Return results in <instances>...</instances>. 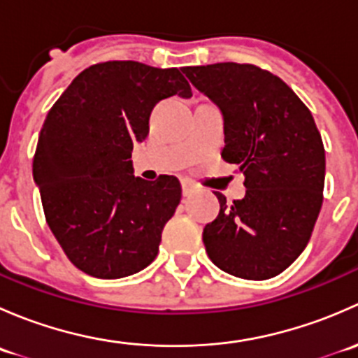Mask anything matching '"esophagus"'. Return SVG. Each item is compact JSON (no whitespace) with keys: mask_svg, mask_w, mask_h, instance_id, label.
Returning <instances> with one entry per match:
<instances>
[{"mask_svg":"<svg viewBox=\"0 0 358 358\" xmlns=\"http://www.w3.org/2000/svg\"><path fill=\"white\" fill-rule=\"evenodd\" d=\"M194 189H196V185H194V183L190 182V180H182V192H183V196H189V194L192 192Z\"/></svg>","mask_w":358,"mask_h":358,"instance_id":"obj_1","label":"esophagus"}]
</instances>
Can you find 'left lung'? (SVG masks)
<instances>
[{"label": "left lung", "mask_w": 358, "mask_h": 358, "mask_svg": "<svg viewBox=\"0 0 358 358\" xmlns=\"http://www.w3.org/2000/svg\"><path fill=\"white\" fill-rule=\"evenodd\" d=\"M223 114L222 157L239 164L246 196L202 232L218 268L248 280L279 275L303 252L322 208L326 152L308 107L272 72L251 64L183 67Z\"/></svg>", "instance_id": "1"}]
</instances>
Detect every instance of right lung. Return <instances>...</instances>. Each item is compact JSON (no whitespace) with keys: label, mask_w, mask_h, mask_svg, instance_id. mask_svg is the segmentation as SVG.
<instances>
[{"label":"right lung","mask_w":358,"mask_h":358,"mask_svg":"<svg viewBox=\"0 0 358 358\" xmlns=\"http://www.w3.org/2000/svg\"><path fill=\"white\" fill-rule=\"evenodd\" d=\"M192 96L176 67L112 60L85 69L48 110L32 176L46 223L74 266L121 279L149 266L182 199L175 176L133 175L131 150L162 99Z\"/></svg>","instance_id":"right-lung-1"}]
</instances>
